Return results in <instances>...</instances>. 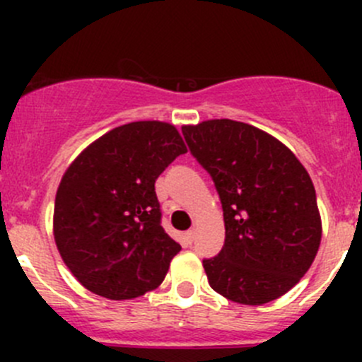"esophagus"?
I'll use <instances>...</instances> for the list:
<instances>
[{
	"instance_id": "obj_1",
	"label": "esophagus",
	"mask_w": 362,
	"mask_h": 362,
	"mask_svg": "<svg viewBox=\"0 0 362 362\" xmlns=\"http://www.w3.org/2000/svg\"><path fill=\"white\" fill-rule=\"evenodd\" d=\"M185 236H187L189 243H192V242H194V238H196V231H194V229H189V231L185 233Z\"/></svg>"
}]
</instances>
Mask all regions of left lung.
Returning <instances> with one entry per match:
<instances>
[{
  "instance_id": "obj_1",
  "label": "left lung",
  "mask_w": 362,
  "mask_h": 362,
  "mask_svg": "<svg viewBox=\"0 0 362 362\" xmlns=\"http://www.w3.org/2000/svg\"><path fill=\"white\" fill-rule=\"evenodd\" d=\"M182 134L224 211V247L203 259L210 287L242 305L286 294L308 272L322 236L310 175L286 145L250 124L215 119Z\"/></svg>"
}]
</instances>
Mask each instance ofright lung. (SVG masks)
I'll use <instances>...</instances> for the list:
<instances>
[{
    "instance_id": "add662e5",
    "label": "right lung",
    "mask_w": 362,
    "mask_h": 362,
    "mask_svg": "<svg viewBox=\"0 0 362 362\" xmlns=\"http://www.w3.org/2000/svg\"><path fill=\"white\" fill-rule=\"evenodd\" d=\"M184 141L171 124L140 120L90 144L61 180L54 238L90 293L131 299L156 289L182 247L160 226L156 180Z\"/></svg>"
}]
</instances>
